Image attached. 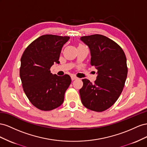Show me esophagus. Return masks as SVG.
<instances>
[{"label": "esophagus", "instance_id": "1", "mask_svg": "<svg viewBox=\"0 0 147 147\" xmlns=\"http://www.w3.org/2000/svg\"><path fill=\"white\" fill-rule=\"evenodd\" d=\"M71 79H72V81L75 80V79H78V78H77L76 76H74V75H72V76H71Z\"/></svg>", "mask_w": 147, "mask_h": 147}]
</instances>
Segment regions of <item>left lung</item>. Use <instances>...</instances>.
<instances>
[{"mask_svg": "<svg viewBox=\"0 0 147 147\" xmlns=\"http://www.w3.org/2000/svg\"><path fill=\"white\" fill-rule=\"evenodd\" d=\"M81 40L89 47L90 63L98 71L94 83L82 79L81 102L89 110L102 112L116 102L123 90L127 75L126 57L118 44L105 36H83Z\"/></svg>", "mask_w": 147, "mask_h": 147, "instance_id": "left-lung-1", "label": "left lung"}]
</instances>
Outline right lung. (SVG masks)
<instances>
[{
	"mask_svg": "<svg viewBox=\"0 0 147 147\" xmlns=\"http://www.w3.org/2000/svg\"><path fill=\"white\" fill-rule=\"evenodd\" d=\"M69 39L68 36H41L28 46L21 58L20 76L23 90L40 110H52L63 103L71 79L68 74H53L50 69L55 63H60L61 49Z\"/></svg>",
	"mask_w": 147,
	"mask_h": 147,
	"instance_id": "add662e5",
	"label": "right lung"
}]
</instances>
